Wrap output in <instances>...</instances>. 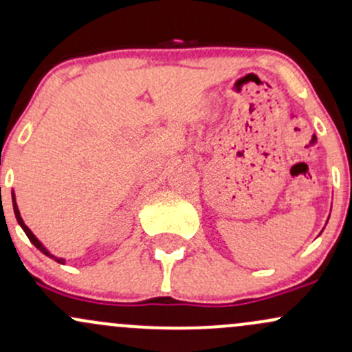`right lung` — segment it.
Wrapping results in <instances>:
<instances>
[{
  "label": "right lung",
  "instance_id": "obj_1",
  "mask_svg": "<svg viewBox=\"0 0 352 352\" xmlns=\"http://www.w3.org/2000/svg\"><path fill=\"white\" fill-rule=\"evenodd\" d=\"M13 208H14V215H16V220H18V223H19V225H21V228L24 230V233H26V236H28V238H30V241H31V243H33V245H34V246H36V248H38V250H41V252H43L44 254H47V256H50V258H52V260H56V261H58V263H64V260H63V258H56V256H54V254H51L50 252H47V250H46V248H44V246L41 245V241H39V240H38V238H36V236L33 235V232H31V230H30V228H28V227H26V225H24L23 218H21V215H19V210H18V205H16V201H14V197H13Z\"/></svg>",
  "mask_w": 352,
  "mask_h": 352
}]
</instances>
